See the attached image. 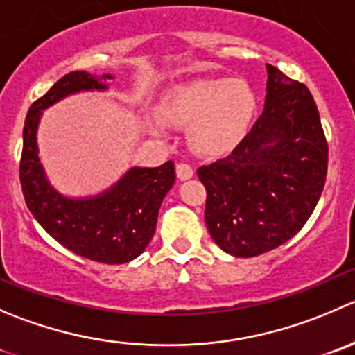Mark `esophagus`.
Instances as JSON below:
<instances>
[{"instance_id": "34e87169", "label": "esophagus", "mask_w": 355, "mask_h": 355, "mask_svg": "<svg viewBox=\"0 0 355 355\" xmlns=\"http://www.w3.org/2000/svg\"><path fill=\"white\" fill-rule=\"evenodd\" d=\"M177 177L180 178V180H189V178L194 177V170H192L191 164L178 163L177 164Z\"/></svg>"}]
</instances>
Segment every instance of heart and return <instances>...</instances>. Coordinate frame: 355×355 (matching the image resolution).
<instances>
[{
	"label": "heart",
	"instance_id": "obj_1",
	"mask_svg": "<svg viewBox=\"0 0 355 355\" xmlns=\"http://www.w3.org/2000/svg\"><path fill=\"white\" fill-rule=\"evenodd\" d=\"M257 97L244 79H196L175 86L161 102V114L177 126L191 127L196 150L220 156L232 150L250 132ZM161 132L157 121L150 123Z\"/></svg>",
	"mask_w": 355,
	"mask_h": 355
}]
</instances>
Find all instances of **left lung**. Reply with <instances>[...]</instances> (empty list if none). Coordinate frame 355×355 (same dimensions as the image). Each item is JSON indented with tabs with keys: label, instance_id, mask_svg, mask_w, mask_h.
<instances>
[{
	"label": "left lung",
	"instance_id": "obj_1",
	"mask_svg": "<svg viewBox=\"0 0 355 355\" xmlns=\"http://www.w3.org/2000/svg\"><path fill=\"white\" fill-rule=\"evenodd\" d=\"M260 118L223 159L198 170L205 220L225 253L258 257L290 241L314 211L328 171V142L304 83L267 64Z\"/></svg>",
	"mask_w": 355,
	"mask_h": 355
}]
</instances>
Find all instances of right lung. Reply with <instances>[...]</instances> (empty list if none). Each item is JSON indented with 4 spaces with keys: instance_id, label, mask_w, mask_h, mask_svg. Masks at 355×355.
<instances>
[{
    "instance_id": "obj_1",
    "label": "right lung",
    "mask_w": 355,
    "mask_h": 355,
    "mask_svg": "<svg viewBox=\"0 0 355 355\" xmlns=\"http://www.w3.org/2000/svg\"><path fill=\"white\" fill-rule=\"evenodd\" d=\"M105 79L72 71L58 79L27 112L20 157V184L29 211L57 243L101 263L119 265L139 257L156 230L157 213L175 184L173 161L157 168H132L111 189L90 198H67L48 182L37 156L41 112L78 92L107 90Z\"/></svg>"
}]
</instances>
